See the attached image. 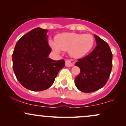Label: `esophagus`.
<instances>
[{
	"label": "esophagus",
	"mask_w": 126,
	"mask_h": 126,
	"mask_svg": "<svg viewBox=\"0 0 126 126\" xmlns=\"http://www.w3.org/2000/svg\"><path fill=\"white\" fill-rule=\"evenodd\" d=\"M75 63V62L74 60H67L66 61V66L72 67L74 65Z\"/></svg>",
	"instance_id": "34e87169"
}]
</instances>
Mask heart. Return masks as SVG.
Here are the masks:
<instances>
[{"instance_id":"1","label":"heart","mask_w":126,"mask_h":126,"mask_svg":"<svg viewBox=\"0 0 126 126\" xmlns=\"http://www.w3.org/2000/svg\"><path fill=\"white\" fill-rule=\"evenodd\" d=\"M55 51H69V53L75 58L82 57L92 49L94 44V38L90 34L63 33L57 35L55 42H49Z\"/></svg>"}]
</instances>
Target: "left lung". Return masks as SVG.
Masks as SVG:
<instances>
[{
	"instance_id": "left-lung-1",
	"label": "left lung",
	"mask_w": 126,
	"mask_h": 126,
	"mask_svg": "<svg viewBox=\"0 0 126 126\" xmlns=\"http://www.w3.org/2000/svg\"><path fill=\"white\" fill-rule=\"evenodd\" d=\"M97 46L90 54L76 62L80 74L75 79L77 88L84 93L95 92L107 82L112 67V54L105 41L94 34Z\"/></svg>"
}]
</instances>
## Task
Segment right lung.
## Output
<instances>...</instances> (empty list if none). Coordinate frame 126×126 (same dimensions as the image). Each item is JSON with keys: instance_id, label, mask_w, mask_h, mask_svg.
I'll list each match as a JSON object with an SVG mask.
<instances>
[{"instance_id": "1", "label": "right lung", "mask_w": 126, "mask_h": 126, "mask_svg": "<svg viewBox=\"0 0 126 126\" xmlns=\"http://www.w3.org/2000/svg\"><path fill=\"white\" fill-rule=\"evenodd\" d=\"M48 30L40 27L32 30L16 42L13 54V70L20 83L34 92L49 88L59 70L65 65L64 60H53L48 56Z\"/></svg>"}]
</instances>
